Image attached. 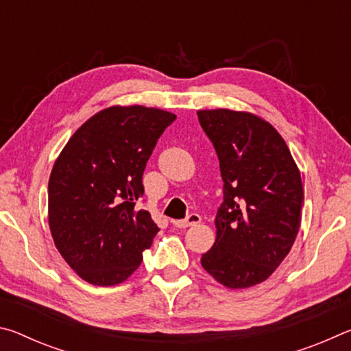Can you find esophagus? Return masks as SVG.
I'll list each match as a JSON object with an SVG mask.
<instances>
[{"label":"esophagus","instance_id":"esophagus-1","mask_svg":"<svg viewBox=\"0 0 351 351\" xmlns=\"http://www.w3.org/2000/svg\"><path fill=\"white\" fill-rule=\"evenodd\" d=\"M201 221V217L198 213H190V215L186 219H175L173 226L175 228H180V229H186L189 226H195Z\"/></svg>","mask_w":351,"mask_h":351}]
</instances>
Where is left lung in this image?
<instances>
[{"mask_svg":"<svg viewBox=\"0 0 351 351\" xmlns=\"http://www.w3.org/2000/svg\"><path fill=\"white\" fill-rule=\"evenodd\" d=\"M198 119L223 180L217 240L201 265L224 287H252L276 271L299 232V169L282 136L263 119L230 110H203Z\"/></svg>","mask_w":351,"mask_h":351,"instance_id":"8db88e82","label":"left lung"}]
</instances>
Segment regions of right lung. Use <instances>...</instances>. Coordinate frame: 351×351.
<instances>
[{
	"mask_svg": "<svg viewBox=\"0 0 351 351\" xmlns=\"http://www.w3.org/2000/svg\"><path fill=\"white\" fill-rule=\"evenodd\" d=\"M171 112L111 106L73 134L51 171L49 228L68 265L88 283L117 285L133 274L159 228L144 197L148 158Z\"/></svg>",
	"mask_w": 351,
	"mask_h": 351,
	"instance_id": "1",
	"label": "right lung"
}]
</instances>
